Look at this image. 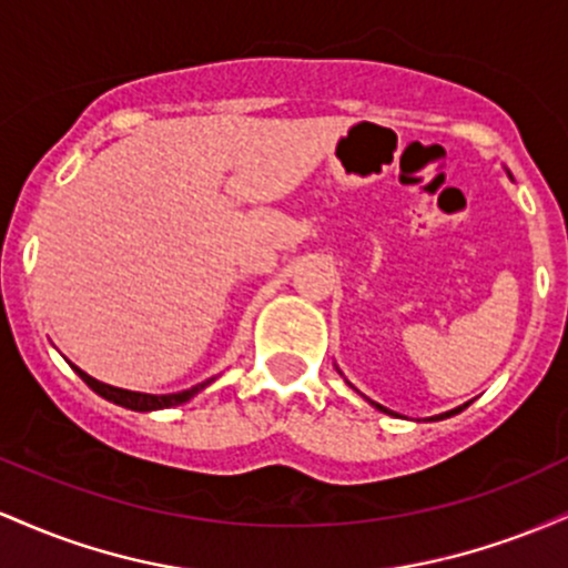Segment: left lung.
<instances>
[{
	"instance_id": "8db88e82",
	"label": "left lung",
	"mask_w": 568,
	"mask_h": 568,
	"mask_svg": "<svg viewBox=\"0 0 568 568\" xmlns=\"http://www.w3.org/2000/svg\"><path fill=\"white\" fill-rule=\"evenodd\" d=\"M347 384H349V382H347ZM349 387H352V384H349ZM352 389H355V387H352ZM363 397H366V395H363ZM366 400H368V397H366ZM368 403H371V406H374V408H379V410H382V414H389V416H395V414H393V410H389V408H384V406H379V403H374V400H368ZM467 406H470V403H465V406H456V408H452V410H446V414H438V416H429V419H433V422L448 419V416L459 414V410H465Z\"/></svg>"
}]
</instances>
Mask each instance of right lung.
Segmentation results:
<instances>
[{
    "label": "right lung",
    "instance_id": "obj_1",
    "mask_svg": "<svg viewBox=\"0 0 568 568\" xmlns=\"http://www.w3.org/2000/svg\"><path fill=\"white\" fill-rule=\"evenodd\" d=\"M69 366L74 368L77 374H80V379H82L84 384H88V387L93 389V393L101 395L103 400L116 403V406L130 408V410H160V408H173V406H181V403L192 400L194 395L202 393V389H205L207 384L216 382V376H213V379H205V382L194 384V387L181 389V393H171V395H149V393H133V389L112 387V384H103V382L93 379V376H90V374H84V371H82V368H77L74 363H69Z\"/></svg>",
    "mask_w": 568,
    "mask_h": 568
}]
</instances>
